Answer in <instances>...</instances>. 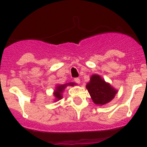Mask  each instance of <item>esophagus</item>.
<instances>
[{
	"label": "esophagus",
	"mask_w": 147,
	"mask_h": 147,
	"mask_svg": "<svg viewBox=\"0 0 147 147\" xmlns=\"http://www.w3.org/2000/svg\"><path fill=\"white\" fill-rule=\"evenodd\" d=\"M74 81H75V82L77 83V84H79V83H80V79L78 78H76L74 79Z\"/></svg>",
	"instance_id": "34e87169"
}]
</instances>
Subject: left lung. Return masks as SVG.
Wrapping results in <instances>:
<instances>
[{
	"instance_id": "left-lung-1",
	"label": "left lung",
	"mask_w": 147,
	"mask_h": 147,
	"mask_svg": "<svg viewBox=\"0 0 147 147\" xmlns=\"http://www.w3.org/2000/svg\"><path fill=\"white\" fill-rule=\"evenodd\" d=\"M88 91L92 97V100L96 105H103L110 102L114 98L116 90L103 80L99 76L94 75L86 85Z\"/></svg>"
}]
</instances>
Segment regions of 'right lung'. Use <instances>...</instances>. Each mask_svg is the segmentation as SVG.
I'll use <instances>...</instances> for the list:
<instances>
[{
    "label": "right lung",
    "mask_w": 147,
    "mask_h": 147,
    "mask_svg": "<svg viewBox=\"0 0 147 147\" xmlns=\"http://www.w3.org/2000/svg\"><path fill=\"white\" fill-rule=\"evenodd\" d=\"M69 85H75V84H74V83H69ZM66 85H59V86H57V88H56V91H55V93H54V95H55V97L56 98L57 100H59V99H61V98H62L61 93H62V91L65 89V88Z\"/></svg>",
    "instance_id": "add662e5"
}]
</instances>
